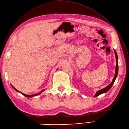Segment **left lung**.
<instances>
[{
    "mask_svg": "<svg viewBox=\"0 0 129 129\" xmlns=\"http://www.w3.org/2000/svg\"><path fill=\"white\" fill-rule=\"evenodd\" d=\"M114 52H115V56H116V69H115V75H114V77L113 79V81H112L111 83L108 86H106L105 88H104L101 90H99L96 93L95 95H94V97H96L100 95L101 94H103V93H105L106 92H107L108 91H109V90L110 89L111 87L113 86V85L114 84V83L115 80L116 78H117V73H118V63H117V59H118V57H117V55L116 51L114 50Z\"/></svg>",
    "mask_w": 129,
    "mask_h": 129,
    "instance_id": "8db88e82",
    "label": "left lung"
}]
</instances>
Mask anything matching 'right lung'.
<instances>
[{
  "label": "right lung",
  "instance_id": "right-lung-1",
  "mask_svg": "<svg viewBox=\"0 0 129 129\" xmlns=\"http://www.w3.org/2000/svg\"><path fill=\"white\" fill-rule=\"evenodd\" d=\"M12 87H13L14 89L15 90H16V91H17V92H20V93H21V94L23 95L24 96H26V97H33V96H34L39 95H40V94H41V93H42V92H39V94H33V95H26V94H23V93H22V92H20V91H19L18 90H16V89L15 88V87H14V86H12ZM43 90H42V91H43Z\"/></svg>",
  "mask_w": 129,
  "mask_h": 129
}]
</instances>
